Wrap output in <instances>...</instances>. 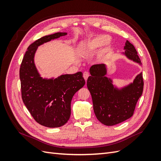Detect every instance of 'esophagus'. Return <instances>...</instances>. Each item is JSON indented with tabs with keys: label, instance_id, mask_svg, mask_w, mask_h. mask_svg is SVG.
<instances>
[{
	"label": "esophagus",
	"instance_id": "esophagus-1",
	"mask_svg": "<svg viewBox=\"0 0 161 161\" xmlns=\"http://www.w3.org/2000/svg\"><path fill=\"white\" fill-rule=\"evenodd\" d=\"M89 76H90V75H89V73L88 72L85 71V72L83 73V77H84V79H85V80L86 81L87 79H88Z\"/></svg>",
	"mask_w": 161,
	"mask_h": 161
}]
</instances>
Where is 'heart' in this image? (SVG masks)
Here are the masks:
<instances>
[{
    "mask_svg": "<svg viewBox=\"0 0 161 161\" xmlns=\"http://www.w3.org/2000/svg\"><path fill=\"white\" fill-rule=\"evenodd\" d=\"M111 45V40L110 37L105 35H99L92 37L91 40H89L85 43L84 46V52L85 53H89L94 52L102 46L103 49L99 54V56H101L103 54L105 51L110 47Z\"/></svg>",
    "mask_w": 161,
    "mask_h": 161,
    "instance_id": "b5f03b06",
    "label": "heart"
}]
</instances>
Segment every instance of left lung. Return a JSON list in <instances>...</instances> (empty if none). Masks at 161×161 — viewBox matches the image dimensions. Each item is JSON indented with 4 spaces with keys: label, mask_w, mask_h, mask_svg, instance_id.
I'll list each match as a JSON object with an SVG mask.
<instances>
[{
    "label": "left lung",
    "mask_w": 161,
    "mask_h": 161,
    "mask_svg": "<svg viewBox=\"0 0 161 161\" xmlns=\"http://www.w3.org/2000/svg\"><path fill=\"white\" fill-rule=\"evenodd\" d=\"M124 49L126 56L140 63L137 51L128 40ZM90 74L91 76L87 79V88L92 97L95 114L100 122L106 125H114L131 118L143 92L142 73L136 76L132 84L121 90L115 89L111 80L105 76V64L92 65L90 68Z\"/></svg>",
    "instance_id": "left-lung-1"
}]
</instances>
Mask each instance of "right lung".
<instances>
[{"label": "right lung", "mask_w": 161, "mask_h": 161, "mask_svg": "<svg viewBox=\"0 0 161 161\" xmlns=\"http://www.w3.org/2000/svg\"><path fill=\"white\" fill-rule=\"evenodd\" d=\"M67 33L43 36L28 47L19 70L21 97L24 104L38 124L58 128L69 121L72 97L85 84L82 73L61 75L56 79H43L38 74L33 58L39 46Z\"/></svg>", "instance_id": "1"}]
</instances>
